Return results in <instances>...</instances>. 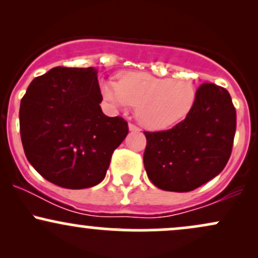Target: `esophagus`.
Instances as JSON below:
<instances>
[{"instance_id": "1", "label": "esophagus", "mask_w": 258, "mask_h": 258, "mask_svg": "<svg viewBox=\"0 0 258 258\" xmlns=\"http://www.w3.org/2000/svg\"><path fill=\"white\" fill-rule=\"evenodd\" d=\"M128 130L131 132H139V131H141V130H139V127H137L136 125H133V123H130Z\"/></svg>"}]
</instances>
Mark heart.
Returning a JSON list of instances; mask_svg holds the SVG:
<instances>
[{
	"label": "heart",
	"mask_w": 258,
	"mask_h": 258,
	"mask_svg": "<svg viewBox=\"0 0 258 258\" xmlns=\"http://www.w3.org/2000/svg\"><path fill=\"white\" fill-rule=\"evenodd\" d=\"M104 99L116 108L137 106V119L154 131L173 127L193 109L197 92L186 80L159 78L149 73L128 72L119 76V82L100 85Z\"/></svg>",
	"instance_id": "obj_1"
}]
</instances>
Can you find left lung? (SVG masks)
I'll list each match as a JSON object with an SVG mask.
<instances>
[{"label": "left lung", "mask_w": 258, "mask_h": 258, "mask_svg": "<svg viewBox=\"0 0 258 258\" xmlns=\"http://www.w3.org/2000/svg\"><path fill=\"white\" fill-rule=\"evenodd\" d=\"M236 112L226 88L203 84L191 111L173 128L144 132L143 161L154 185L185 193L220 174L230 158Z\"/></svg>", "instance_id": "left-lung-1"}]
</instances>
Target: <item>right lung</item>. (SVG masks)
Segmentation results:
<instances>
[{"label":"right lung","instance_id":"1","mask_svg":"<svg viewBox=\"0 0 258 258\" xmlns=\"http://www.w3.org/2000/svg\"><path fill=\"white\" fill-rule=\"evenodd\" d=\"M102 99L92 67H57L32 80L20 102V137L26 159L43 178L68 189L104 179L128 126L103 114Z\"/></svg>","mask_w":258,"mask_h":258}]
</instances>
